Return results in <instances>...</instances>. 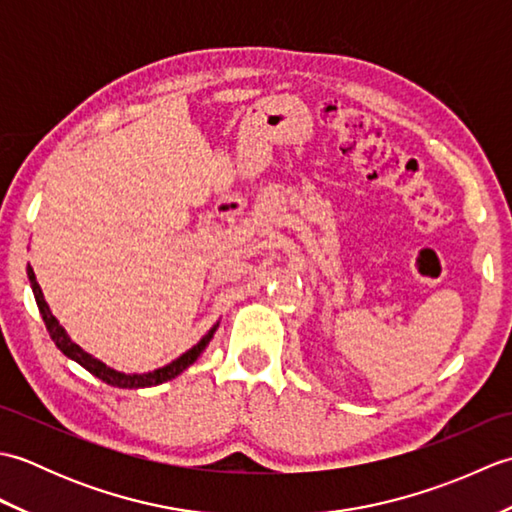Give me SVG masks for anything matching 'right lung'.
<instances>
[{
    "mask_svg": "<svg viewBox=\"0 0 512 512\" xmlns=\"http://www.w3.org/2000/svg\"><path fill=\"white\" fill-rule=\"evenodd\" d=\"M28 279H30V286H32V295H35V301H37V308L41 312L43 323H46V328L50 332V339L54 341V345H57L65 356L72 358V361H76L81 367L88 369L90 374H94L96 378H101L103 383L112 385V387L143 389V387H154V385H160V383H167V380H171V378H176L189 365H193L195 361H198L200 354L206 350V345L211 343L213 334L217 330V325H220V321H217L213 328L206 332L202 339L191 347V350H187L182 356H178L176 361H171L169 365L158 367V369H154V372H147V374H125V372H118V369L107 367L103 361H99V358H94L92 354L81 350V347L70 339L68 332L61 328V323L57 321V317H54V314L50 312L46 299H43V292H41V288L37 284V277H35V273H32L30 266H28Z\"/></svg>",
    "mask_w": 512,
    "mask_h": 512,
    "instance_id": "obj_1",
    "label": "right lung"
}]
</instances>
